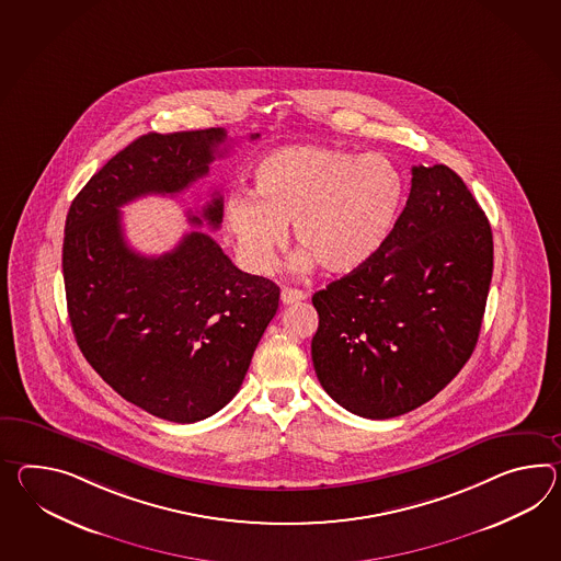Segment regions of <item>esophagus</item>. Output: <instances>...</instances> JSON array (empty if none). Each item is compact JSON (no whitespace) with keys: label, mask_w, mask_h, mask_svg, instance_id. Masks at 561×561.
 <instances>
[{"label":"esophagus","mask_w":561,"mask_h":561,"mask_svg":"<svg viewBox=\"0 0 561 561\" xmlns=\"http://www.w3.org/2000/svg\"><path fill=\"white\" fill-rule=\"evenodd\" d=\"M301 300H306V291L296 289V287H284L282 289V301L284 304H298Z\"/></svg>","instance_id":"esophagus-1"}]
</instances>
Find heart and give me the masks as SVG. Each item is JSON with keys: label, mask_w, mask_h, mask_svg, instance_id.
Here are the masks:
<instances>
[{"label": "heart", "mask_w": 561, "mask_h": 561, "mask_svg": "<svg viewBox=\"0 0 561 561\" xmlns=\"http://www.w3.org/2000/svg\"><path fill=\"white\" fill-rule=\"evenodd\" d=\"M251 196L227 203L225 225L253 274H270L291 222L296 270L316 261L330 274L367 265L396 229L405 182L381 153L358 156L298 144L270 151L251 170Z\"/></svg>", "instance_id": "obj_1"}]
</instances>
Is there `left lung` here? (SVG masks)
<instances>
[{"instance_id":"8db88e82","label":"left lung","mask_w":561,"mask_h":561,"mask_svg":"<svg viewBox=\"0 0 561 561\" xmlns=\"http://www.w3.org/2000/svg\"><path fill=\"white\" fill-rule=\"evenodd\" d=\"M491 277V225L462 179L448 165H413L381 251L312 296L318 381L369 420L424 405L472 355Z\"/></svg>"}]
</instances>
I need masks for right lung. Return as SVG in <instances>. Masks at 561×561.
Returning <instances> with one entry per match:
<instances>
[{
  "instance_id": "add662e5",
  "label": "right lung",
  "mask_w": 561,
  "mask_h": 561,
  "mask_svg": "<svg viewBox=\"0 0 561 561\" xmlns=\"http://www.w3.org/2000/svg\"><path fill=\"white\" fill-rule=\"evenodd\" d=\"M225 139L220 127L137 137L84 184L65 225L67 308L82 355L125 401L176 424L206 420L237 396L279 287L241 272L206 232L146 257L127 245L119 208L186 191ZM188 220L219 229V192Z\"/></svg>"
}]
</instances>
